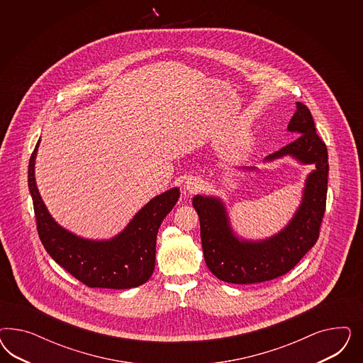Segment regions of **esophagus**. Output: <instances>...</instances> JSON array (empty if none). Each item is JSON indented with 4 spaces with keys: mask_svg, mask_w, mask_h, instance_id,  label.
<instances>
[{
    "mask_svg": "<svg viewBox=\"0 0 363 363\" xmlns=\"http://www.w3.org/2000/svg\"><path fill=\"white\" fill-rule=\"evenodd\" d=\"M202 186V182L196 177H189L185 181V190L189 193H196Z\"/></svg>",
    "mask_w": 363,
    "mask_h": 363,
    "instance_id": "obj_1",
    "label": "esophagus"
}]
</instances>
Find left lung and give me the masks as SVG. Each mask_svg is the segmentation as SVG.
Here are the masks:
<instances>
[{"label": "left lung", "mask_w": 363, "mask_h": 363, "mask_svg": "<svg viewBox=\"0 0 363 363\" xmlns=\"http://www.w3.org/2000/svg\"><path fill=\"white\" fill-rule=\"evenodd\" d=\"M297 140L270 154L264 162L286 155L302 165H314L308 173L301 203L293 218L281 231L264 240H245L231 228L223 201L214 196L193 198L201 225V241L210 272L228 284L247 285L270 281L290 272L315 245L326 208L328 149L315 133V125L306 105L297 102V111L287 125ZM254 170L255 166H242Z\"/></svg>", "instance_id": "left-lung-1"}]
</instances>
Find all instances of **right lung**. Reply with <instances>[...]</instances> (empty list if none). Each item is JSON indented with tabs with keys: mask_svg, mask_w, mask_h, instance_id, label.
Masks as SVG:
<instances>
[{
	"mask_svg": "<svg viewBox=\"0 0 363 363\" xmlns=\"http://www.w3.org/2000/svg\"><path fill=\"white\" fill-rule=\"evenodd\" d=\"M38 146L40 140L29 161L28 185L45 250L67 273L89 287L120 290L145 284L153 274L157 233L174 208L181 194L179 189L173 187L152 198L113 238L88 240L57 223L45 206L34 176Z\"/></svg>",
	"mask_w": 363,
	"mask_h": 363,
	"instance_id": "right-lung-1",
	"label": "right lung"
}]
</instances>
